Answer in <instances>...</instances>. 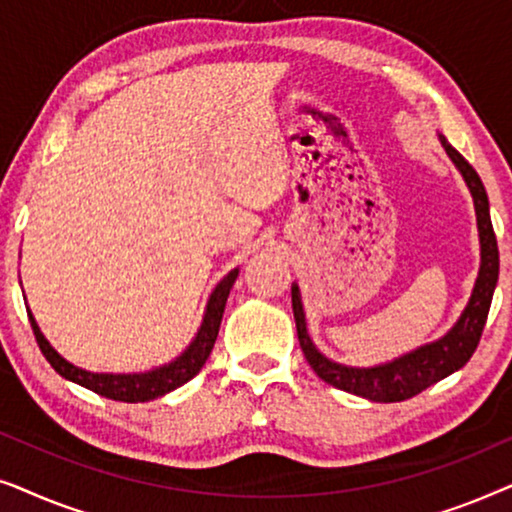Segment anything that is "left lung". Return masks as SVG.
I'll list each match as a JSON object with an SVG mask.
<instances>
[{
  "instance_id": "obj_1",
  "label": "left lung",
  "mask_w": 512,
  "mask_h": 512,
  "mask_svg": "<svg viewBox=\"0 0 512 512\" xmlns=\"http://www.w3.org/2000/svg\"><path fill=\"white\" fill-rule=\"evenodd\" d=\"M440 144L445 146L447 156L452 163L459 167L461 177L466 179L468 188H471L475 214H478V230H480V247H482V263L480 275L475 282L471 303L466 305L464 314L457 321V326L445 335L443 340L431 342V345L419 347L417 352L405 354L401 359L384 363V366L375 368H347L340 363L328 361L326 356L317 352L312 345L310 335L305 328V314L303 303H300L298 286H291V305H293V319H296L300 349H303L307 363H310L314 373L321 380L331 384L335 389L349 391L354 396H363L368 401L377 403H398L405 398H412L422 394L426 387L443 380V377L452 375L454 370L464 368L468 359H471L478 342L482 338V328L487 324L489 305H492V296L496 289V279H499V247H496V235L492 228V219H489V200L485 193V186L473 170V165L440 135Z\"/></svg>"
}]
</instances>
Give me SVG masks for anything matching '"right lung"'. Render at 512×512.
Wrapping results in <instances>:
<instances>
[{
	"label": "right lung",
	"mask_w": 512,
	"mask_h": 512,
	"mask_svg": "<svg viewBox=\"0 0 512 512\" xmlns=\"http://www.w3.org/2000/svg\"><path fill=\"white\" fill-rule=\"evenodd\" d=\"M235 279H237V270L228 272V275L221 279V284L214 289L212 298H209L207 303L205 319H202V326L198 335H195V340L191 342V347H188L177 361L170 363V366L156 368L151 370V373H139V375L88 373V370L72 366V363L62 359V356L48 345V340L41 335L32 314H30V324H32L34 338H37L41 354L46 356V361L51 363L62 377H67V380L81 384V387L95 391V394H100L104 398H111V401L144 403V401H153V398L158 396L170 394V391L181 387V384H186L188 380H193V377L200 373V368L205 366L207 356L212 354L216 335H219L223 310H226L228 293L233 289Z\"/></svg>",
	"instance_id": "obj_1"
}]
</instances>
